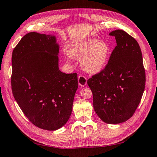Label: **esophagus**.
Listing matches in <instances>:
<instances>
[{
  "label": "esophagus",
  "instance_id": "obj_1",
  "mask_svg": "<svg viewBox=\"0 0 157 157\" xmlns=\"http://www.w3.org/2000/svg\"><path fill=\"white\" fill-rule=\"evenodd\" d=\"M86 82H87V80H86V78L83 75H79L78 77V84L80 86H85L86 85Z\"/></svg>",
  "mask_w": 157,
  "mask_h": 157
}]
</instances>
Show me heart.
Masks as SVG:
<instances>
[{
  "label": "heart",
  "mask_w": 157,
  "mask_h": 157,
  "mask_svg": "<svg viewBox=\"0 0 157 157\" xmlns=\"http://www.w3.org/2000/svg\"><path fill=\"white\" fill-rule=\"evenodd\" d=\"M112 52V47L105 41L86 38L73 44L68 50L69 56L80 59L81 66L86 73L92 75L101 73L105 68Z\"/></svg>",
  "instance_id": "heart-1"
}]
</instances>
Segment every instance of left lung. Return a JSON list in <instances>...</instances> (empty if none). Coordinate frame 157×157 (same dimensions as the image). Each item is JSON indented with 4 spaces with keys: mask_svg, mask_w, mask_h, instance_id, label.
Segmentation results:
<instances>
[{
    "mask_svg": "<svg viewBox=\"0 0 157 157\" xmlns=\"http://www.w3.org/2000/svg\"><path fill=\"white\" fill-rule=\"evenodd\" d=\"M117 46L103 71L87 81L93 94L94 109L102 121L117 124L130 119L145 87V73L140 46L122 30L109 33Z\"/></svg>",
    "mask_w": 157,
    "mask_h": 157,
    "instance_id": "obj_1",
    "label": "left lung"
}]
</instances>
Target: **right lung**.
I'll use <instances>...</instances> for the list:
<instances>
[{"mask_svg":"<svg viewBox=\"0 0 157 157\" xmlns=\"http://www.w3.org/2000/svg\"><path fill=\"white\" fill-rule=\"evenodd\" d=\"M59 44L54 35L27 33L12 56V91L19 108L32 124L56 131L65 125L78 87L77 73L59 68Z\"/></svg>","mask_w":157,"mask_h":157,"instance_id":"1","label":"right lung"}]
</instances>
